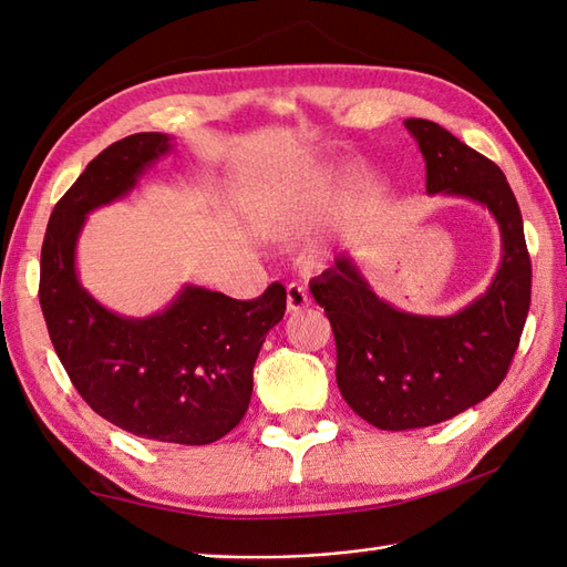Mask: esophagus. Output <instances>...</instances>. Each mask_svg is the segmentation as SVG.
I'll return each mask as SVG.
<instances>
[{"label": "esophagus", "mask_w": 567, "mask_h": 567, "mask_svg": "<svg viewBox=\"0 0 567 567\" xmlns=\"http://www.w3.org/2000/svg\"><path fill=\"white\" fill-rule=\"evenodd\" d=\"M309 305H311V299H309V292L305 287L297 285V282L287 287V311L289 313H297L301 309H307Z\"/></svg>", "instance_id": "obj_1"}]
</instances>
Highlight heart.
Segmentation results:
<instances>
[{"label": "heart", "instance_id": "1", "mask_svg": "<svg viewBox=\"0 0 567 567\" xmlns=\"http://www.w3.org/2000/svg\"><path fill=\"white\" fill-rule=\"evenodd\" d=\"M328 183H331V176H313L301 186L268 195L266 203L260 205V221L266 224V229L278 234L301 229L313 217Z\"/></svg>", "mask_w": 567, "mask_h": 567}]
</instances>
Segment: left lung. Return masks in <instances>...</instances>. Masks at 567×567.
<instances>
[{
	"label": "left lung",
	"instance_id": "1",
	"mask_svg": "<svg viewBox=\"0 0 567 567\" xmlns=\"http://www.w3.org/2000/svg\"><path fill=\"white\" fill-rule=\"evenodd\" d=\"M425 159L427 195L488 207L503 258L491 287L452 316L408 313L381 299L348 254L309 282L336 336V381L354 413L379 430L437 425L488 399L505 379L532 305L524 224L503 171L450 130L408 117Z\"/></svg>",
	"mask_w": 567,
	"mask_h": 567
}]
</instances>
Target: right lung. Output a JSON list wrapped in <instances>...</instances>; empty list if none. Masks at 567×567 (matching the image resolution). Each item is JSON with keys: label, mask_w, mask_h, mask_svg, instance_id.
I'll return each mask as SVG.
<instances>
[{"label": "right lung", "mask_w": 567, "mask_h": 567, "mask_svg": "<svg viewBox=\"0 0 567 567\" xmlns=\"http://www.w3.org/2000/svg\"><path fill=\"white\" fill-rule=\"evenodd\" d=\"M171 150L174 137L137 133L84 168L50 215L38 297L52 348L101 417L144 440L209 444L241 423L262 340L285 316V287L241 301L183 285L166 309L133 319L99 305L76 275L86 215L127 195Z\"/></svg>", "instance_id": "1"}]
</instances>
